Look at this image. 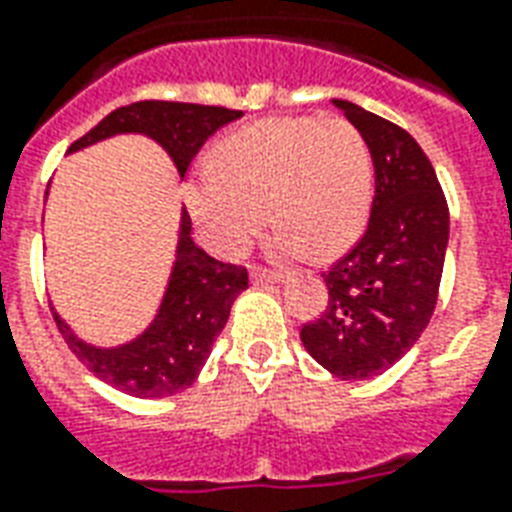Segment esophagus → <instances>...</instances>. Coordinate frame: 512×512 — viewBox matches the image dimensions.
<instances>
[{
  "label": "esophagus",
  "mask_w": 512,
  "mask_h": 512,
  "mask_svg": "<svg viewBox=\"0 0 512 512\" xmlns=\"http://www.w3.org/2000/svg\"><path fill=\"white\" fill-rule=\"evenodd\" d=\"M278 280H280L278 272L261 270V267H256V270H253V286H272V283H278Z\"/></svg>",
  "instance_id": "34e87169"
}]
</instances>
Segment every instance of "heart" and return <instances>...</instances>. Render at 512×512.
<instances>
[{"mask_svg": "<svg viewBox=\"0 0 512 512\" xmlns=\"http://www.w3.org/2000/svg\"><path fill=\"white\" fill-rule=\"evenodd\" d=\"M191 213L218 253H240L267 218L283 229L280 251L343 253L361 234L372 202V153L343 118H267L215 151L188 191Z\"/></svg>", "mask_w": 512, "mask_h": 512, "instance_id": "1", "label": "heart"}]
</instances>
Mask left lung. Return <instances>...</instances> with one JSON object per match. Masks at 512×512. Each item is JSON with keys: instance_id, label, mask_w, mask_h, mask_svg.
<instances>
[{"instance_id": "1", "label": "left lung", "mask_w": 512, "mask_h": 512, "mask_svg": "<svg viewBox=\"0 0 512 512\" xmlns=\"http://www.w3.org/2000/svg\"><path fill=\"white\" fill-rule=\"evenodd\" d=\"M370 145L375 197L367 229L324 272L329 305L302 324V345L343 380L380 375L429 326L448 248V202L432 161L410 134L334 99Z\"/></svg>"}]
</instances>
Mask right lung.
Returning a JSON list of instances; mask_svg holds the SVG:
<instances>
[{
    "instance_id": "right-lung-1",
    "label": "right lung",
    "mask_w": 512,
    "mask_h": 512,
    "mask_svg": "<svg viewBox=\"0 0 512 512\" xmlns=\"http://www.w3.org/2000/svg\"><path fill=\"white\" fill-rule=\"evenodd\" d=\"M242 110L188 102H132L105 115L99 124L69 151H80L91 142L121 132H142L161 142L180 175H186L191 161L210 134L229 121H237ZM191 234V215L183 210L175 270L159 315L145 332L121 348H94L78 340L69 326L53 313L64 343L96 378L105 380L124 394L153 399L178 394L194 383L202 364L210 356L215 337L226 326L232 302L242 288H248V270L240 264H226L207 256Z\"/></svg>"
}]
</instances>
